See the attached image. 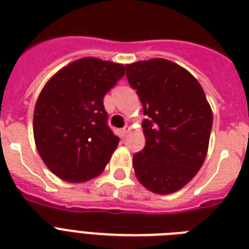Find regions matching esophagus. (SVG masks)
I'll list each match as a JSON object with an SVG mask.
<instances>
[{
  "mask_svg": "<svg viewBox=\"0 0 249 249\" xmlns=\"http://www.w3.org/2000/svg\"><path fill=\"white\" fill-rule=\"evenodd\" d=\"M129 131H130V126H128V125H126V126H124V128H123V134H124V135L128 134Z\"/></svg>",
  "mask_w": 249,
  "mask_h": 249,
  "instance_id": "1",
  "label": "esophagus"
}]
</instances>
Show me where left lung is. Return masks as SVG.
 Returning <instances> with one entry per match:
<instances>
[{"label": "left lung", "instance_id": "1", "mask_svg": "<svg viewBox=\"0 0 249 249\" xmlns=\"http://www.w3.org/2000/svg\"><path fill=\"white\" fill-rule=\"evenodd\" d=\"M126 79L145 115V145L133 156L135 175L153 193H174L196 177L205 161L211 107L197 79L165 58L126 65Z\"/></svg>", "mask_w": 249, "mask_h": 249}]
</instances>
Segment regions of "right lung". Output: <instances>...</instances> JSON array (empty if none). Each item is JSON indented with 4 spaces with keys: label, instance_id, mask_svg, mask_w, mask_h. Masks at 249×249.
I'll use <instances>...</instances> for the list:
<instances>
[{
    "label": "right lung",
    "instance_id": "1",
    "mask_svg": "<svg viewBox=\"0 0 249 249\" xmlns=\"http://www.w3.org/2000/svg\"><path fill=\"white\" fill-rule=\"evenodd\" d=\"M125 74L120 64L86 57L51 78L38 97L33 131L40 157L60 179L98 177L119 144L108 126L104 97Z\"/></svg>",
    "mask_w": 249,
    "mask_h": 249
}]
</instances>
